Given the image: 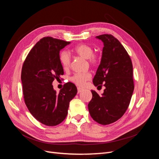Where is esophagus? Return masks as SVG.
I'll list each match as a JSON object with an SVG mask.
<instances>
[{
    "label": "esophagus",
    "instance_id": "34e87169",
    "mask_svg": "<svg viewBox=\"0 0 159 159\" xmlns=\"http://www.w3.org/2000/svg\"><path fill=\"white\" fill-rule=\"evenodd\" d=\"M84 89H83V88H78V93H81V91H82Z\"/></svg>",
    "mask_w": 159,
    "mask_h": 159
}]
</instances>
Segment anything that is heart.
Listing matches in <instances>:
<instances>
[{"mask_svg":"<svg viewBox=\"0 0 159 159\" xmlns=\"http://www.w3.org/2000/svg\"><path fill=\"white\" fill-rule=\"evenodd\" d=\"M71 51L74 54L83 57L84 59H88L91 64L95 65L97 63L98 59L93 54V49L87 44H80L75 46ZM59 60L60 64L64 70L69 68L71 60L68 52L65 51L61 52L59 56ZM89 78L90 74L89 73H78L71 77V80L77 85L82 86Z\"/></svg>","mask_w":159,"mask_h":159,"instance_id":"obj_1","label":"heart"}]
</instances>
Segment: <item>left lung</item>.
<instances>
[{
    "mask_svg": "<svg viewBox=\"0 0 159 159\" xmlns=\"http://www.w3.org/2000/svg\"><path fill=\"white\" fill-rule=\"evenodd\" d=\"M103 43L100 64L93 80L95 86L105 87L102 95L92 90L88 109L92 119L109 125L121 118L130 103L134 90L133 65L126 50L111 34L96 36Z\"/></svg>",
    "mask_w": 159,
    "mask_h": 159,
    "instance_id": "8db88e82",
    "label": "left lung"
}]
</instances>
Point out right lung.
Returning a JSON list of instances; mask_svg holds the SVG:
<instances>
[{
  "label": "right lung",
  "mask_w": 159,
  "mask_h": 159,
  "mask_svg": "<svg viewBox=\"0 0 159 159\" xmlns=\"http://www.w3.org/2000/svg\"><path fill=\"white\" fill-rule=\"evenodd\" d=\"M70 44L52 37L43 38L23 64L21 81L26 105L34 117L47 126H56L64 121L70 101L78 92L71 82L65 84L59 93L52 85L53 81L64 74L60 52Z\"/></svg>",
  "instance_id": "right-lung-1"
}]
</instances>
